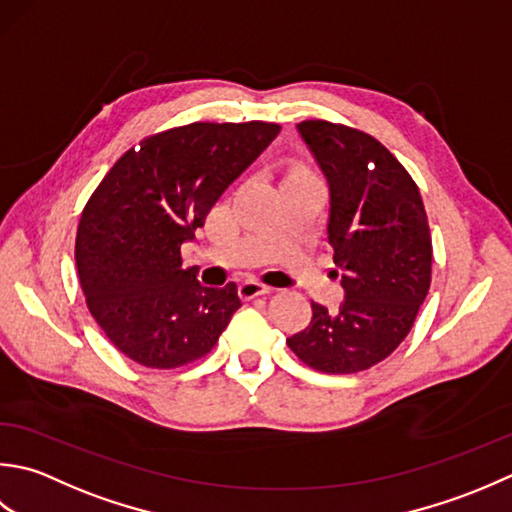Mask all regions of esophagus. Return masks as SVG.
Here are the masks:
<instances>
[{
    "instance_id": "1",
    "label": "esophagus",
    "mask_w": 512,
    "mask_h": 512,
    "mask_svg": "<svg viewBox=\"0 0 512 512\" xmlns=\"http://www.w3.org/2000/svg\"><path fill=\"white\" fill-rule=\"evenodd\" d=\"M269 291H274V287L260 283L258 278H247V280H243L241 287H238V294H241V298H245V300L269 294Z\"/></svg>"
}]
</instances>
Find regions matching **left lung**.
<instances>
[{
  "label": "left lung",
  "instance_id": "obj_1",
  "mask_svg": "<svg viewBox=\"0 0 512 512\" xmlns=\"http://www.w3.org/2000/svg\"><path fill=\"white\" fill-rule=\"evenodd\" d=\"M298 132L329 183L327 241L344 300L336 311L311 302V322L287 344L316 371H364L398 349L429 294V221L411 174L371 134L320 119Z\"/></svg>",
  "mask_w": 512,
  "mask_h": 512
}]
</instances>
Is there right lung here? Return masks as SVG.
Masks as SVG:
<instances>
[{"label":"right lung","mask_w":512,"mask_h":512,"mask_svg":"<svg viewBox=\"0 0 512 512\" xmlns=\"http://www.w3.org/2000/svg\"><path fill=\"white\" fill-rule=\"evenodd\" d=\"M278 132L265 121L181 125L103 176L81 212L75 260L90 314L123 356L176 369L212 351L241 298L234 283H198L181 245Z\"/></svg>","instance_id":"obj_1"}]
</instances>
